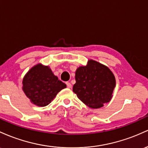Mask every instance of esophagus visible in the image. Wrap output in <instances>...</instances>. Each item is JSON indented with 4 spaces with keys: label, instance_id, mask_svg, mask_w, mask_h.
Segmentation results:
<instances>
[{
    "label": "esophagus",
    "instance_id": "obj_1",
    "mask_svg": "<svg viewBox=\"0 0 148 148\" xmlns=\"http://www.w3.org/2000/svg\"><path fill=\"white\" fill-rule=\"evenodd\" d=\"M66 85H67L68 88H70V89L72 88V84H71L70 82H66Z\"/></svg>",
    "mask_w": 148,
    "mask_h": 148
}]
</instances>
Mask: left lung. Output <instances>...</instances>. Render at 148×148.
Segmentation results:
<instances>
[{"mask_svg": "<svg viewBox=\"0 0 148 148\" xmlns=\"http://www.w3.org/2000/svg\"><path fill=\"white\" fill-rule=\"evenodd\" d=\"M75 81L73 91L88 107L100 108L112 99L116 81L108 66L89 59L76 70Z\"/></svg>", "mask_w": 148, "mask_h": 148, "instance_id": "1", "label": "left lung"}]
</instances>
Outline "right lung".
<instances>
[{"label":"right lung","instance_id":"obj_1","mask_svg":"<svg viewBox=\"0 0 148 148\" xmlns=\"http://www.w3.org/2000/svg\"><path fill=\"white\" fill-rule=\"evenodd\" d=\"M25 95L34 105L44 107L52 102L66 84L54 75L48 66L38 64L26 73L22 80Z\"/></svg>","mask_w":148,"mask_h":148}]
</instances>
